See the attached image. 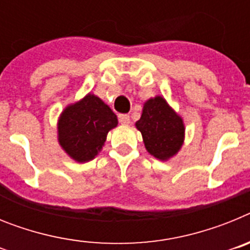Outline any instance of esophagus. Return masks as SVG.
<instances>
[{
  "label": "esophagus",
  "mask_w": 250,
  "mask_h": 250,
  "mask_svg": "<svg viewBox=\"0 0 250 250\" xmlns=\"http://www.w3.org/2000/svg\"><path fill=\"white\" fill-rule=\"evenodd\" d=\"M118 118H119V121H120L121 124H124V125H127V124H130V116L127 114H120Z\"/></svg>",
  "instance_id": "34e87169"
}]
</instances>
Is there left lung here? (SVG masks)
Instances as JSON below:
<instances>
[{
	"label": "left lung",
	"mask_w": 250,
	"mask_h": 250,
	"mask_svg": "<svg viewBox=\"0 0 250 250\" xmlns=\"http://www.w3.org/2000/svg\"><path fill=\"white\" fill-rule=\"evenodd\" d=\"M136 127L143 135L145 147L151 155L167 160L175 155L184 140V124L161 96L145 103Z\"/></svg>",
	"instance_id": "1"
}]
</instances>
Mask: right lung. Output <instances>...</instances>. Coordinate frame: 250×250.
I'll return each instance as SVG.
<instances>
[{
    "label": "right lung",
    "instance_id": "right-lung-1",
    "mask_svg": "<svg viewBox=\"0 0 250 250\" xmlns=\"http://www.w3.org/2000/svg\"><path fill=\"white\" fill-rule=\"evenodd\" d=\"M118 125L109 106L95 95L67 106L59 120V143L68 155L85 163L103 149L107 132Z\"/></svg>",
    "mask_w": 250,
    "mask_h": 250
}]
</instances>
